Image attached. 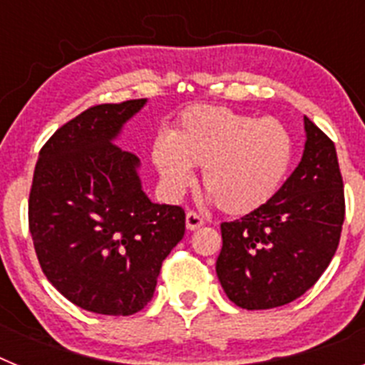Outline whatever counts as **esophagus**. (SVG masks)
Here are the masks:
<instances>
[{"label":"esophagus","mask_w":365,"mask_h":365,"mask_svg":"<svg viewBox=\"0 0 365 365\" xmlns=\"http://www.w3.org/2000/svg\"><path fill=\"white\" fill-rule=\"evenodd\" d=\"M202 225H205V221H202L201 215L195 214V212H186V228L188 230H197Z\"/></svg>","instance_id":"1"}]
</instances>
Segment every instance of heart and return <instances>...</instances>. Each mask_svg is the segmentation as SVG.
<instances>
[{
	"instance_id": "1",
	"label": "heart",
	"mask_w": 365,
	"mask_h": 365,
	"mask_svg": "<svg viewBox=\"0 0 365 365\" xmlns=\"http://www.w3.org/2000/svg\"><path fill=\"white\" fill-rule=\"evenodd\" d=\"M294 159L291 131L276 118H256L222 106H193L172 137L153 144V164L168 192L193 185L192 168L202 170V188L219 210L245 215L272 201Z\"/></svg>"
}]
</instances>
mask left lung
Returning <instances> with one entry per match:
<instances>
[{"label": "left lung", "instance_id": "obj_1", "mask_svg": "<svg viewBox=\"0 0 365 365\" xmlns=\"http://www.w3.org/2000/svg\"><path fill=\"white\" fill-rule=\"evenodd\" d=\"M299 164L272 201L222 222L215 272L237 307L257 311L294 302L327 269L346 215L333 140L303 117Z\"/></svg>", "mask_w": 365, "mask_h": 365}]
</instances>
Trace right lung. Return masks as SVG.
<instances>
[{"mask_svg": "<svg viewBox=\"0 0 365 365\" xmlns=\"http://www.w3.org/2000/svg\"><path fill=\"white\" fill-rule=\"evenodd\" d=\"M146 102L86 109L47 140L34 170L29 228L41 270L96 314L146 307L163 261L185 235V210L151 202L140 160L115 144Z\"/></svg>", "mask_w": 365, "mask_h": 365, "instance_id": "1", "label": "right lung"}]
</instances>
